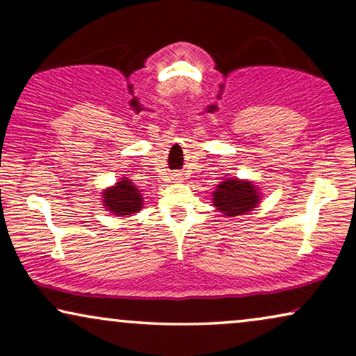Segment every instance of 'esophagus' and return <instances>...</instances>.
Segmentation results:
<instances>
[{
  "label": "esophagus",
  "mask_w": 356,
  "mask_h": 356,
  "mask_svg": "<svg viewBox=\"0 0 356 356\" xmlns=\"http://www.w3.org/2000/svg\"><path fill=\"white\" fill-rule=\"evenodd\" d=\"M173 179H175V181H181V179H183V177H181V175H175V177H173Z\"/></svg>",
  "instance_id": "esophagus-1"
}]
</instances>
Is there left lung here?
<instances>
[{"mask_svg":"<svg viewBox=\"0 0 356 356\" xmlns=\"http://www.w3.org/2000/svg\"><path fill=\"white\" fill-rule=\"evenodd\" d=\"M213 207L228 217L245 216L259 204L261 194L256 184L238 178H225L212 193Z\"/></svg>","mask_w":356,"mask_h":356,"instance_id":"obj_1","label":"left lung"}]
</instances>
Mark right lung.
<instances>
[{
    "mask_svg": "<svg viewBox=\"0 0 356 356\" xmlns=\"http://www.w3.org/2000/svg\"><path fill=\"white\" fill-rule=\"evenodd\" d=\"M102 196H104L102 199L104 207H106V211H110L113 216H133L143 209V194L131 183L128 177L121 178L118 183H115V186L102 191Z\"/></svg>",
    "mask_w": 356,
    "mask_h": 356,
    "instance_id": "obj_1",
    "label": "right lung"
}]
</instances>
